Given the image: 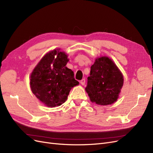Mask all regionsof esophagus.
<instances>
[{
    "mask_svg": "<svg viewBox=\"0 0 153 153\" xmlns=\"http://www.w3.org/2000/svg\"><path fill=\"white\" fill-rule=\"evenodd\" d=\"M80 83L81 84V85H85V79H82V80H80Z\"/></svg>",
    "mask_w": 153,
    "mask_h": 153,
    "instance_id": "obj_1",
    "label": "esophagus"
}]
</instances>
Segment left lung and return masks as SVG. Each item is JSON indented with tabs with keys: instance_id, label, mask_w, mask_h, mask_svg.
Masks as SVG:
<instances>
[{
	"instance_id": "1",
	"label": "left lung",
	"mask_w": 153,
	"mask_h": 153,
	"mask_svg": "<svg viewBox=\"0 0 153 153\" xmlns=\"http://www.w3.org/2000/svg\"><path fill=\"white\" fill-rule=\"evenodd\" d=\"M124 84V77L116 64L108 57L95 59L87 78L85 91L91 101L99 105L115 103Z\"/></svg>"
}]
</instances>
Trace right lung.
Returning a JSON list of instances; mask_svg holds the SVG:
<instances>
[{"label":"right lung","instance_id":"right-lung-1","mask_svg":"<svg viewBox=\"0 0 153 153\" xmlns=\"http://www.w3.org/2000/svg\"><path fill=\"white\" fill-rule=\"evenodd\" d=\"M57 48L46 53L30 76L31 91L48 107L61 105L67 100L69 91L79 82L71 69L66 66L68 55Z\"/></svg>","mask_w":153,"mask_h":153}]
</instances>
